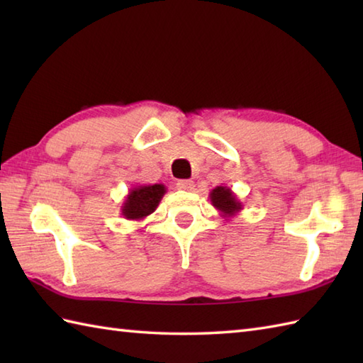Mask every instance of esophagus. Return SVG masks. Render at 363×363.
I'll list each match as a JSON object with an SVG mask.
<instances>
[{"mask_svg":"<svg viewBox=\"0 0 363 363\" xmlns=\"http://www.w3.org/2000/svg\"><path fill=\"white\" fill-rule=\"evenodd\" d=\"M176 187L184 191H194L195 190V182L194 181H179L176 184Z\"/></svg>","mask_w":363,"mask_h":363,"instance_id":"esophagus-1","label":"esophagus"}]
</instances>
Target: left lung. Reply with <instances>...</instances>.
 I'll return each mask as SVG.
<instances>
[{"instance_id": "left-lung-1", "label": "left lung", "mask_w": 363, "mask_h": 363, "mask_svg": "<svg viewBox=\"0 0 363 363\" xmlns=\"http://www.w3.org/2000/svg\"><path fill=\"white\" fill-rule=\"evenodd\" d=\"M209 198L212 206L220 212L223 218H233L238 212L243 211L240 199L237 198V195L229 187H215L209 194Z\"/></svg>"}]
</instances>
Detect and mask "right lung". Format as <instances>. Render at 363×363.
Listing matches in <instances>:
<instances>
[{"instance_id": "obj_1", "label": "right lung", "mask_w": 363, "mask_h": 363, "mask_svg": "<svg viewBox=\"0 0 363 363\" xmlns=\"http://www.w3.org/2000/svg\"><path fill=\"white\" fill-rule=\"evenodd\" d=\"M167 194L164 184H152V186H138L133 187L126 195L121 204V215L126 220L140 221L148 217L157 209L160 199Z\"/></svg>"}]
</instances>
